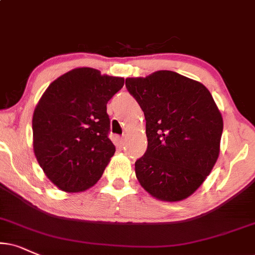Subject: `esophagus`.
Listing matches in <instances>:
<instances>
[{"instance_id": "obj_1", "label": "esophagus", "mask_w": 255, "mask_h": 255, "mask_svg": "<svg viewBox=\"0 0 255 255\" xmlns=\"http://www.w3.org/2000/svg\"><path fill=\"white\" fill-rule=\"evenodd\" d=\"M117 140L118 143L121 144V145H123V144L125 143V136H122V137H117Z\"/></svg>"}]
</instances>
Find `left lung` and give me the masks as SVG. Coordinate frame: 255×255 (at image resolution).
I'll return each instance as SVG.
<instances>
[{"mask_svg": "<svg viewBox=\"0 0 255 255\" xmlns=\"http://www.w3.org/2000/svg\"><path fill=\"white\" fill-rule=\"evenodd\" d=\"M127 89L145 116L147 149L134 163L140 185L159 201L193 195L214 168L224 119L199 81L172 71L127 78Z\"/></svg>", "mask_w": 255, "mask_h": 255, "instance_id": "left-lung-1", "label": "left lung"}]
</instances>
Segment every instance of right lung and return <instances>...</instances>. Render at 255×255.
I'll return each instance as SVG.
<instances>
[{
  "label": "right lung",
  "instance_id": "add662e5",
  "mask_svg": "<svg viewBox=\"0 0 255 255\" xmlns=\"http://www.w3.org/2000/svg\"><path fill=\"white\" fill-rule=\"evenodd\" d=\"M124 78L74 68L47 87L33 115V149L43 172L66 193L93 187L115 155L106 104Z\"/></svg>",
  "mask_w": 255,
  "mask_h": 255
}]
</instances>
